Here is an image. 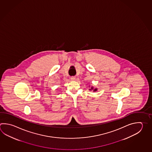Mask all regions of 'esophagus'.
Instances as JSON below:
<instances>
[{"instance_id":"1","label":"esophagus","mask_w":152,"mask_h":152,"mask_svg":"<svg viewBox=\"0 0 152 152\" xmlns=\"http://www.w3.org/2000/svg\"><path fill=\"white\" fill-rule=\"evenodd\" d=\"M76 80V77H71V80Z\"/></svg>"}]
</instances>
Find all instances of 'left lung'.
I'll use <instances>...</instances> for the list:
<instances>
[{
	"label": "left lung",
	"instance_id": "left-lung-1",
	"mask_svg": "<svg viewBox=\"0 0 152 152\" xmlns=\"http://www.w3.org/2000/svg\"><path fill=\"white\" fill-rule=\"evenodd\" d=\"M89 90L90 91H93L94 92H96L97 91V88H94V86H91V88L89 89Z\"/></svg>",
	"mask_w": 152,
	"mask_h": 152
}]
</instances>
